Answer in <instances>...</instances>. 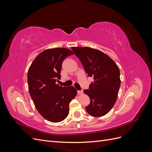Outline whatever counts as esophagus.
I'll use <instances>...</instances> for the list:
<instances>
[{"label": "esophagus", "instance_id": "34e87169", "mask_svg": "<svg viewBox=\"0 0 152 152\" xmlns=\"http://www.w3.org/2000/svg\"><path fill=\"white\" fill-rule=\"evenodd\" d=\"M77 93L79 94H83V91H77Z\"/></svg>", "mask_w": 152, "mask_h": 152}]
</instances>
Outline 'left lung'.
Returning <instances> with one entry per match:
<instances>
[{
    "label": "left lung",
    "mask_w": 152,
    "mask_h": 152,
    "mask_svg": "<svg viewBox=\"0 0 152 152\" xmlns=\"http://www.w3.org/2000/svg\"><path fill=\"white\" fill-rule=\"evenodd\" d=\"M72 49L87 75L94 80L89 89L84 90L91 101L86 111L91 116L102 117L116 102L121 86L119 68L112 58L99 50L88 47H73Z\"/></svg>",
    "instance_id": "8db88e82"
}]
</instances>
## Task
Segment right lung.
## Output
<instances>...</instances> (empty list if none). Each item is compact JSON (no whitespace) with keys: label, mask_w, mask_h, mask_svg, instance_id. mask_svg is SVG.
<instances>
[{"label":"right lung","mask_w":152,"mask_h":152,"mask_svg":"<svg viewBox=\"0 0 152 152\" xmlns=\"http://www.w3.org/2000/svg\"><path fill=\"white\" fill-rule=\"evenodd\" d=\"M73 53L66 48L48 49L35 58L28 69V84L31 98L44 118L51 122L63 121L69 113V104L77 91L56 82L61 78V64Z\"/></svg>","instance_id":"1"}]
</instances>
